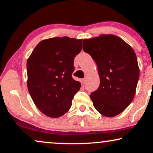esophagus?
<instances>
[{"label": "esophagus", "mask_w": 153, "mask_h": 153, "mask_svg": "<svg viewBox=\"0 0 153 153\" xmlns=\"http://www.w3.org/2000/svg\"><path fill=\"white\" fill-rule=\"evenodd\" d=\"M81 83L82 85H84L85 84H86V79L84 78V79H81Z\"/></svg>", "instance_id": "34e87169"}]
</instances>
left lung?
Segmentation results:
<instances>
[{"mask_svg": "<svg viewBox=\"0 0 153 153\" xmlns=\"http://www.w3.org/2000/svg\"><path fill=\"white\" fill-rule=\"evenodd\" d=\"M83 50L97 63L100 86L90 94L93 105L105 117L119 115L134 99L140 70L133 48L115 35L83 41Z\"/></svg>", "mask_w": 153, "mask_h": 153, "instance_id": "obj_1", "label": "left lung"}]
</instances>
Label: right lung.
Returning <instances> with one entry per match:
<instances>
[{"mask_svg":"<svg viewBox=\"0 0 153 153\" xmlns=\"http://www.w3.org/2000/svg\"><path fill=\"white\" fill-rule=\"evenodd\" d=\"M82 47V40L52 38L38 43L27 59L28 91L36 107L48 117L66 113L81 87L72 73L74 57Z\"/></svg>","mask_w":153,"mask_h":153,"instance_id":"obj_1","label":"right lung"}]
</instances>
